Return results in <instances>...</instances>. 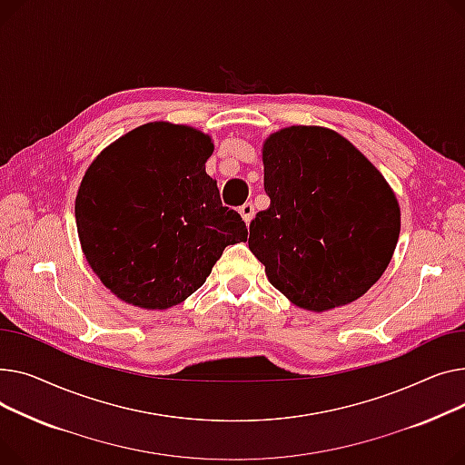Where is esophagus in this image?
Returning <instances> with one entry per match:
<instances>
[{
    "label": "esophagus",
    "instance_id": "1",
    "mask_svg": "<svg viewBox=\"0 0 465 465\" xmlns=\"http://www.w3.org/2000/svg\"><path fill=\"white\" fill-rule=\"evenodd\" d=\"M238 212H240L242 220H243L245 223H250V222L253 220V215H255V208H253V204H252V203H245V204H242V206L238 208Z\"/></svg>",
    "mask_w": 465,
    "mask_h": 465
}]
</instances>
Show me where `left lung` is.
<instances>
[{
    "instance_id": "obj_1",
    "label": "left lung",
    "mask_w": 465,
    "mask_h": 465,
    "mask_svg": "<svg viewBox=\"0 0 465 465\" xmlns=\"http://www.w3.org/2000/svg\"><path fill=\"white\" fill-rule=\"evenodd\" d=\"M270 206L248 245L268 282L308 312L354 302L383 276L400 236V204L371 161L340 133L291 125L262 144Z\"/></svg>"
}]
</instances>
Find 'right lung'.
Here are the masks:
<instances>
[{"instance_id":"right-lung-1","label":"right lung","mask_w":465,"mask_h":465,"mask_svg":"<svg viewBox=\"0 0 465 465\" xmlns=\"http://www.w3.org/2000/svg\"><path fill=\"white\" fill-rule=\"evenodd\" d=\"M212 152L195 127L150 122L92 161L74 201L80 248L124 302L144 310L183 302L227 245L248 240L206 174Z\"/></svg>"}]
</instances>
